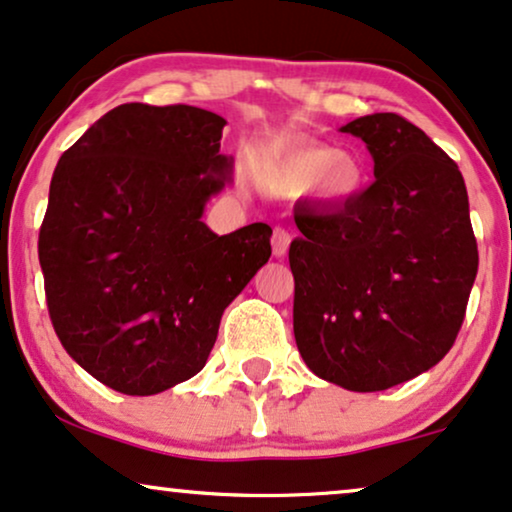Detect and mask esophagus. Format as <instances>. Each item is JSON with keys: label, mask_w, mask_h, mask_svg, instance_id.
<instances>
[{"label": "esophagus", "mask_w": 512, "mask_h": 512, "mask_svg": "<svg viewBox=\"0 0 512 512\" xmlns=\"http://www.w3.org/2000/svg\"><path fill=\"white\" fill-rule=\"evenodd\" d=\"M271 248H274V255H276V257H285V255H288V248H290V231L283 229V227H276V229H274V236H271Z\"/></svg>", "instance_id": "esophagus-1"}]
</instances>
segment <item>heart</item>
Listing matches in <instances>:
<instances>
[{
    "instance_id": "heart-1",
    "label": "heart",
    "mask_w": 512,
    "mask_h": 512,
    "mask_svg": "<svg viewBox=\"0 0 512 512\" xmlns=\"http://www.w3.org/2000/svg\"><path fill=\"white\" fill-rule=\"evenodd\" d=\"M271 185L283 194H311L327 206H346L363 192L367 170L360 156L327 145L288 149L271 168Z\"/></svg>"
}]
</instances>
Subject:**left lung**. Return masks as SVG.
I'll use <instances>...</instances> for the list:
<instances>
[{
    "instance_id": "1",
    "label": "left lung",
    "mask_w": 512,
    "mask_h": 512,
    "mask_svg": "<svg viewBox=\"0 0 512 512\" xmlns=\"http://www.w3.org/2000/svg\"><path fill=\"white\" fill-rule=\"evenodd\" d=\"M365 142L374 182L346 206H297L292 327L316 377L372 393L438 365L478 274L461 170L393 112L339 128Z\"/></svg>"
}]
</instances>
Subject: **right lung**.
<instances>
[{"label": "right lung", "mask_w": 512, "mask_h": 512, "mask_svg": "<svg viewBox=\"0 0 512 512\" xmlns=\"http://www.w3.org/2000/svg\"><path fill=\"white\" fill-rule=\"evenodd\" d=\"M227 121L201 107H114L60 156L39 264L74 363L126 395L199 374L222 313L271 257L264 222L217 236L201 220L231 182Z\"/></svg>", "instance_id": "add662e5"}]
</instances>
